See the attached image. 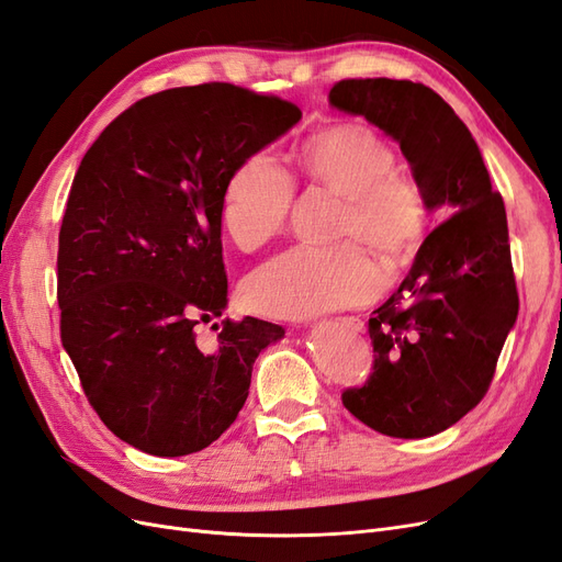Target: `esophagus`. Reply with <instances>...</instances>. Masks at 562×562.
Returning <instances> with one entry per match:
<instances>
[{
	"instance_id": "34e87169",
	"label": "esophagus",
	"mask_w": 562,
	"mask_h": 562,
	"mask_svg": "<svg viewBox=\"0 0 562 562\" xmlns=\"http://www.w3.org/2000/svg\"><path fill=\"white\" fill-rule=\"evenodd\" d=\"M335 323H337L339 328H347V330H351V333H363V330H366L363 321H361L359 316H342V318H337Z\"/></svg>"
}]
</instances>
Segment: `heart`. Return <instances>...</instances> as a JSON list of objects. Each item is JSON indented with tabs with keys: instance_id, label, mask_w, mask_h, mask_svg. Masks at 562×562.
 Instances as JSON below:
<instances>
[{
	"instance_id": "b5f03b06",
	"label": "heart",
	"mask_w": 562,
	"mask_h": 562,
	"mask_svg": "<svg viewBox=\"0 0 562 562\" xmlns=\"http://www.w3.org/2000/svg\"><path fill=\"white\" fill-rule=\"evenodd\" d=\"M302 171L314 184L345 196L337 239H359L386 262L417 250L427 227V199L396 173L389 143L363 124L323 128L300 149ZM293 206V180L269 155L234 168L223 196V225L241 250H255L283 229ZM382 271L356 241L333 248L300 246L267 262L246 281L244 300L255 314L312 318L375 297Z\"/></svg>"
}]
</instances>
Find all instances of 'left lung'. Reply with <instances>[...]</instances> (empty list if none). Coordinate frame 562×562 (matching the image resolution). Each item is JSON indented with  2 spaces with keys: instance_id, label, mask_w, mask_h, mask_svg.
<instances>
[{
  "instance_id": "8db88e82",
  "label": "left lung",
  "mask_w": 562,
  "mask_h": 562,
  "mask_svg": "<svg viewBox=\"0 0 562 562\" xmlns=\"http://www.w3.org/2000/svg\"><path fill=\"white\" fill-rule=\"evenodd\" d=\"M330 108L401 145L427 211L450 218L424 239L411 274L368 333L375 368L342 403L391 438L436 436L481 403L518 318L506 211L481 149L454 110L424 83L345 79Z\"/></svg>"
}]
</instances>
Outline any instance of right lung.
<instances>
[{"instance_id": "add662e5", "label": "right lung", "mask_w": 562, "mask_h": 562, "mask_svg": "<svg viewBox=\"0 0 562 562\" xmlns=\"http://www.w3.org/2000/svg\"><path fill=\"white\" fill-rule=\"evenodd\" d=\"M302 112L232 83L138 100L83 155L58 236L60 339L105 427L182 457L223 436L277 323L225 318L223 196ZM211 322L213 344L195 328Z\"/></svg>"}]
</instances>
